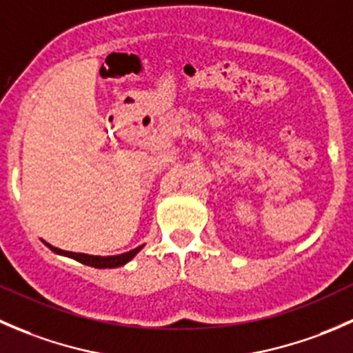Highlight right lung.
Wrapping results in <instances>:
<instances>
[{"label":"right lung","mask_w":353,"mask_h":353,"mask_svg":"<svg viewBox=\"0 0 353 353\" xmlns=\"http://www.w3.org/2000/svg\"><path fill=\"white\" fill-rule=\"evenodd\" d=\"M52 252L59 256H68L71 259H77V261L83 263L87 266H94V268H117V266H124L128 261L134 258L138 252L143 249V245H138V248L131 249V251L123 252V254H116V256H94V254H83V252H71V251H63V249L54 248L46 241H42Z\"/></svg>","instance_id":"1"}]
</instances>
